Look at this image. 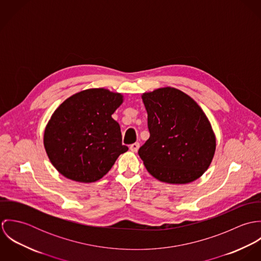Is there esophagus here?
<instances>
[{"mask_svg": "<svg viewBox=\"0 0 261 261\" xmlns=\"http://www.w3.org/2000/svg\"><path fill=\"white\" fill-rule=\"evenodd\" d=\"M139 148H140V144L139 143H135V144L129 146V149H130L132 151H138Z\"/></svg>", "mask_w": 261, "mask_h": 261, "instance_id": "34e87169", "label": "esophagus"}]
</instances>
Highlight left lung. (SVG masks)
Returning <instances> with one entry per match:
<instances>
[{"instance_id": "1", "label": "left lung", "mask_w": 261, "mask_h": 261, "mask_svg": "<svg viewBox=\"0 0 261 261\" xmlns=\"http://www.w3.org/2000/svg\"><path fill=\"white\" fill-rule=\"evenodd\" d=\"M149 140L139 155L149 174L161 182L187 184L210 166L216 140L201 108L186 93L172 87L144 93Z\"/></svg>"}]
</instances>
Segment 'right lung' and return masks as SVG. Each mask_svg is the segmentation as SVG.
<instances>
[{"label": "right lung", "instance_id": "right-lung-1", "mask_svg": "<svg viewBox=\"0 0 261 261\" xmlns=\"http://www.w3.org/2000/svg\"><path fill=\"white\" fill-rule=\"evenodd\" d=\"M121 102L119 93L92 88L70 96L55 111L45 129L44 147L60 174L76 182H95L128 149L112 117Z\"/></svg>", "mask_w": 261, "mask_h": 261}]
</instances>
